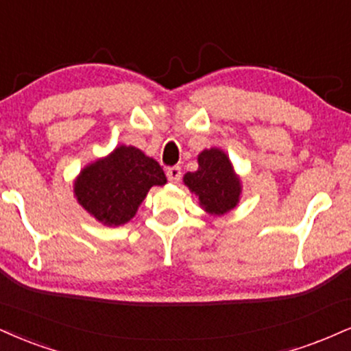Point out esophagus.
Returning <instances> with one entry per match:
<instances>
[{"instance_id":"1","label":"esophagus","mask_w":351,"mask_h":351,"mask_svg":"<svg viewBox=\"0 0 351 351\" xmlns=\"http://www.w3.org/2000/svg\"><path fill=\"white\" fill-rule=\"evenodd\" d=\"M167 178H168V181H171V183H178L180 178H181V168L180 167H170V168H168Z\"/></svg>"}]
</instances>
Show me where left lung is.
<instances>
[{"mask_svg":"<svg viewBox=\"0 0 351 351\" xmlns=\"http://www.w3.org/2000/svg\"><path fill=\"white\" fill-rule=\"evenodd\" d=\"M197 170L184 175V184L210 216H222L239 204L242 183L229 157L221 149H206L197 155Z\"/></svg>","mask_w":351,"mask_h":351,"instance_id":"obj_1","label":"left lung"}]
</instances>
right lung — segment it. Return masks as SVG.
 Here are the masks:
<instances>
[{"label":"right lung","instance_id":"1","mask_svg":"<svg viewBox=\"0 0 351 351\" xmlns=\"http://www.w3.org/2000/svg\"><path fill=\"white\" fill-rule=\"evenodd\" d=\"M167 176L158 162L132 145L116 147L108 157L80 171L73 184L80 206L104 226H122L135 216L152 186Z\"/></svg>","mask_w":351,"mask_h":351}]
</instances>
